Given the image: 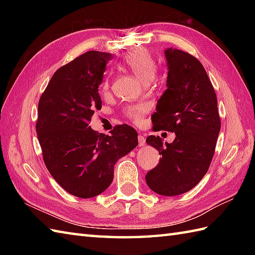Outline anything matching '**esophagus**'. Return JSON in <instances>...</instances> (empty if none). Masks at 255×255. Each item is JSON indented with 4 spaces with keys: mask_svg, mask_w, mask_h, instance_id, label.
Instances as JSON below:
<instances>
[{
    "mask_svg": "<svg viewBox=\"0 0 255 255\" xmlns=\"http://www.w3.org/2000/svg\"><path fill=\"white\" fill-rule=\"evenodd\" d=\"M138 143L140 147H142V145L145 144V138L142 136V134H139L138 136Z\"/></svg>",
    "mask_w": 255,
    "mask_h": 255,
    "instance_id": "esophagus-1",
    "label": "esophagus"
}]
</instances>
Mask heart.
Segmentation results:
<instances>
[{
  "label": "heart",
  "mask_w": 255,
  "mask_h": 255,
  "mask_svg": "<svg viewBox=\"0 0 255 255\" xmlns=\"http://www.w3.org/2000/svg\"><path fill=\"white\" fill-rule=\"evenodd\" d=\"M124 64L136 77L142 81L144 84H149L154 80L156 71H158V64H156L152 55L144 49H132L129 51L123 59ZM112 78L111 74H107L102 83V92L107 93L111 89ZM148 108L145 105H130L124 110L125 115L131 119L134 123H140L142 121L144 114L147 113Z\"/></svg>",
  "instance_id": "1"
}]
</instances>
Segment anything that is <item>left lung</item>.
Returning <instances> with one entry per match:
<instances>
[{"label":"left lung","instance_id":"obj_1","mask_svg":"<svg viewBox=\"0 0 255 255\" xmlns=\"http://www.w3.org/2000/svg\"><path fill=\"white\" fill-rule=\"evenodd\" d=\"M169 67L167 89L156 104L153 130L175 132L172 143L159 136H149L162 155L145 175L148 186L156 194L175 196L195 187L207 173L220 131L217 96L197 58L177 49L165 50Z\"/></svg>","mask_w":255,"mask_h":255}]
</instances>
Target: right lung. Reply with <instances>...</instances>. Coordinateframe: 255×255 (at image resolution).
Listing matches in <instances>:
<instances>
[{
	"label": "right lung",
	"instance_id": "right-lung-1",
	"mask_svg": "<svg viewBox=\"0 0 255 255\" xmlns=\"http://www.w3.org/2000/svg\"><path fill=\"white\" fill-rule=\"evenodd\" d=\"M111 53L91 50L59 68L38 103L36 132L51 176L73 196L90 198L111 185L114 165L137 147L128 125L99 133L89 124L101 110L99 86Z\"/></svg>",
	"mask_w": 255,
	"mask_h": 255
}]
</instances>
